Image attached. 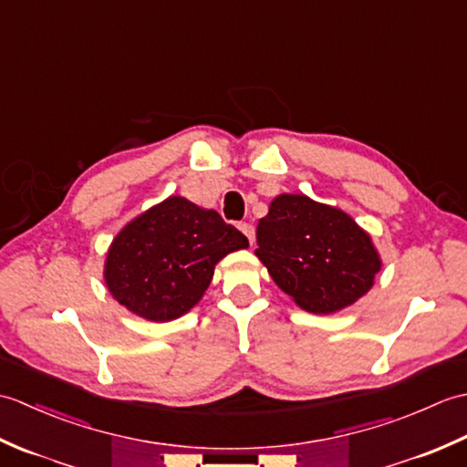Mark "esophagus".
I'll return each instance as SVG.
<instances>
[{"instance_id":"1","label":"esophagus","mask_w":467,"mask_h":467,"mask_svg":"<svg viewBox=\"0 0 467 467\" xmlns=\"http://www.w3.org/2000/svg\"><path fill=\"white\" fill-rule=\"evenodd\" d=\"M239 228H241L243 234L246 236V239H249V243L253 244V243H254V226H253V224H249V223H241V224H239Z\"/></svg>"}]
</instances>
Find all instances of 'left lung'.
<instances>
[{
    "label": "left lung",
    "instance_id": "1",
    "mask_svg": "<svg viewBox=\"0 0 467 467\" xmlns=\"http://www.w3.org/2000/svg\"><path fill=\"white\" fill-rule=\"evenodd\" d=\"M254 254L303 311L331 315L369 293L381 256L345 211L306 194H279L256 224Z\"/></svg>",
    "mask_w": 467,
    "mask_h": 467
}]
</instances>
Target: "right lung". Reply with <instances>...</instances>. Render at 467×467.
Returning a JSON list of instances; mask_svg holds the SVG:
<instances>
[{"mask_svg":"<svg viewBox=\"0 0 467 467\" xmlns=\"http://www.w3.org/2000/svg\"><path fill=\"white\" fill-rule=\"evenodd\" d=\"M246 246V236L213 208L168 196L114 236L104 263V283L130 313L168 323L202 299L214 266L226 254Z\"/></svg>","mask_w":467,"mask_h":467,"instance_id":"obj_1","label":"right lung"}]
</instances>
